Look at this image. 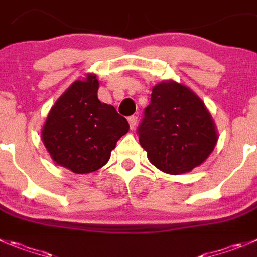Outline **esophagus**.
Returning <instances> with one entry per match:
<instances>
[{"label": "esophagus", "instance_id": "obj_1", "mask_svg": "<svg viewBox=\"0 0 257 257\" xmlns=\"http://www.w3.org/2000/svg\"><path fill=\"white\" fill-rule=\"evenodd\" d=\"M128 121H129V125H131V129H134L137 126V123H138V117L137 116H129L128 117Z\"/></svg>", "mask_w": 257, "mask_h": 257}]
</instances>
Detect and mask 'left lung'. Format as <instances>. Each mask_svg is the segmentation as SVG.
<instances>
[{
    "label": "left lung",
    "instance_id": "8db88e82",
    "mask_svg": "<svg viewBox=\"0 0 257 257\" xmlns=\"http://www.w3.org/2000/svg\"><path fill=\"white\" fill-rule=\"evenodd\" d=\"M138 136L151 164L171 175L185 174L203 164L218 141L204 102L175 81L152 88Z\"/></svg>",
    "mask_w": 257,
    "mask_h": 257
}]
</instances>
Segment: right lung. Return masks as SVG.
<instances>
[{
	"label": "right lung",
	"instance_id": "right-lung-1",
	"mask_svg": "<svg viewBox=\"0 0 257 257\" xmlns=\"http://www.w3.org/2000/svg\"><path fill=\"white\" fill-rule=\"evenodd\" d=\"M95 74L74 81L56 101L42 129L50 157L74 174H88L109 161L111 151L129 131L125 117L97 97Z\"/></svg>",
	"mask_w": 257,
	"mask_h": 257
}]
</instances>
